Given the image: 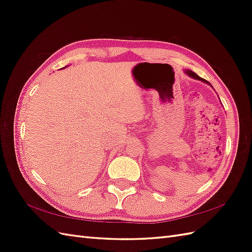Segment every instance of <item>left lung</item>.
I'll list each match as a JSON object with an SVG mask.
<instances>
[{
    "label": "left lung",
    "mask_w": 252,
    "mask_h": 252,
    "mask_svg": "<svg viewBox=\"0 0 252 252\" xmlns=\"http://www.w3.org/2000/svg\"><path fill=\"white\" fill-rule=\"evenodd\" d=\"M185 72L189 75V77H191V78H194V79H196V80H200V81H203V82H206V83H208L207 81H205L204 79H202V78H200L199 75H197L195 72H193V71H191V70H185ZM209 84V83H208Z\"/></svg>",
    "instance_id": "obj_1"
}]
</instances>
